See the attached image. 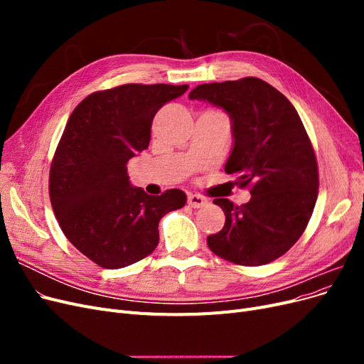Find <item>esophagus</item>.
Wrapping results in <instances>:
<instances>
[{
    "label": "esophagus",
    "mask_w": 364,
    "mask_h": 364,
    "mask_svg": "<svg viewBox=\"0 0 364 364\" xmlns=\"http://www.w3.org/2000/svg\"><path fill=\"white\" fill-rule=\"evenodd\" d=\"M188 205L191 208H203L208 205V200L200 194H190L188 196Z\"/></svg>",
    "instance_id": "1"
}]
</instances>
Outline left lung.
I'll return each mask as SVG.
<instances>
[{"label": "left lung", "mask_w": 364, "mask_h": 364, "mask_svg": "<svg viewBox=\"0 0 364 364\" xmlns=\"http://www.w3.org/2000/svg\"><path fill=\"white\" fill-rule=\"evenodd\" d=\"M222 107L232 121L234 147L228 174L250 188L235 206L215 199L226 222L206 243L215 255L240 266H262L284 255L310 222L318 173L311 141L289 98L257 77L196 86L188 95Z\"/></svg>", "instance_id": "8db88e82"}]
</instances>
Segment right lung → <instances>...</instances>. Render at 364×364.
I'll return each mask as SVG.
<instances>
[{
	"label": "right lung",
	"instance_id": "right-lung-1",
	"mask_svg": "<svg viewBox=\"0 0 364 364\" xmlns=\"http://www.w3.org/2000/svg\"><path fill=\"white\" fill-rule=\"evenodd\" d=\"M188 85H121L97 91L70 115L50 168L54 215L70 243L103 269L130 266L156 249L159 220L185 205L181 190L149 196L127 162L150 142L153 117Z\"/></svg>",
	"mask_w": 364,
	"mask_h": 364
}]
</instances>
